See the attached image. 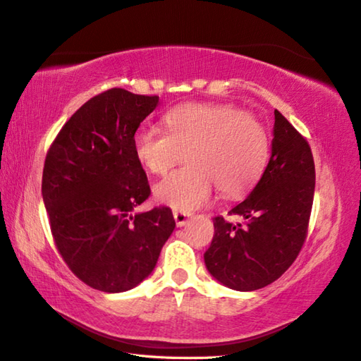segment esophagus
<instances>
[{
  "label": "esophagus",
  "instance_id": "1",
  "mask_svg": "<svg viewBox=\"0 0 361 361\" xmlns=\"http://www.w3.org/2000/svg\"><path fill=\"white\" fill-rule=\"evenodd\" d=\"M173 216H174L176 226H178V227H182V226H185V224L190 221L191 213L180 212V210H174V212H173Z\"/></svg>",
  "mask_w": 361,
  "mask_h": 361
}]
</instances>
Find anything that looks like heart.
I'll list each match as a JSON object with an SVG mask.
<instances>
[{
	"label": "heart",
	"instance_id": "1",
	"mask_svg": "<svg viewBox=\"0 0 361 361\" xmlns=\"http://www.w3.org/2000/svg\"><path fill=\"white\" fill-rule=\"evenodd\" d=\"M164 123L166 132L137 130L134 152L140 164L157 176H165L187 154L188 166L154 188L156 200L174 210L205 207L213 183L227 197L245 195L267 168V129L254 115L235 106L187 102L171 109Z\"/></svg>",
	"mask_w": 361,
	"mask_h": 361
}]
</instances>
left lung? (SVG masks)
Returning a JSON list of instances; mask_svg holds the SVG:
<instances>
[{
	"label": "left lung",
	"instance_id": "left-lung-1",
	"mask_svg": "<svg viewBox=\"0 0 361 361\" xmlns=\"http://www.w3.org/2000/svg\"><path fill=\"white\" fill-rule=\"evenodd\" d=\"M271 157L259 183L231 215L213 218L215 235L204 254L209 273L227 288L254 291L277 281L300 252L308 229L314 161L307 140L274 110Z\"/></svg>",
	"mask_w": 361,
	"mask_h": 361
}]
</instances>
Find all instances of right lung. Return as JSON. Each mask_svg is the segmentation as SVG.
<instances>
[{"label":"right lung","instance_id":"obj_1","mask_svg":"<svg viewBox=\"0 0 361 361\" xmlns=\"http://www.w3.org/2000/svg\"><path fill=\"white\" fill-rule=\"evenodd\" d=\"M159 97L110 90L63 124L45 159L42 196L57 251L94 290L134 288L156 268L176 223L170 207L135 213L151 195L134 135Z\"/></svg>","mask_w":361,"mask_h":361}]
</instances>
